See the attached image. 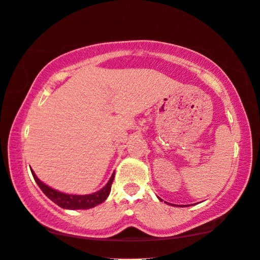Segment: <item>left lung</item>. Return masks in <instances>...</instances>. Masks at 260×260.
Here are the masks:
<instances>
[{"label":"left lung","mask_w":260,"mask_h":260,"mask_svg":"<svg viewBox=\"0 0 260 260\" xmlns=\"http://www.w3.org/2000/svg\"><path fill=\"white\" fill-rule=\"evenodd\" d=\"M159 199H160V198H159ZM160 201H161V199H160Z\"/></svg>","instance_id":"8db88e82"}]
</instances>
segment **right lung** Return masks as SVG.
<instances>
[{"instance_id":"1","label":"right lung","mask_w":260,"mask_h":260,"mask_svg":"<svg viewBox=\"0 0 260 260\" xmlns=\"http://www.w3.org/2000/svg\"><path fill=\"white\" fill-rule=\"evenodd\" d=\"M31 172L34 180L37 182V184L39 185V188L42 190V192H44L50 201L56 204V205L62 208H66V210H88V208H92L99 205L101 203H104L109 196L112 183L115 177V173H113V175L109 178L107 184L99 191H96V192L88 194H70L50 188V186L45 184L44 182H41L39 178L37 177L36 173H34L33 170H31Z\"/></svg>"}]
</instances>
